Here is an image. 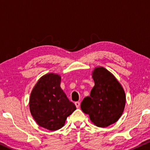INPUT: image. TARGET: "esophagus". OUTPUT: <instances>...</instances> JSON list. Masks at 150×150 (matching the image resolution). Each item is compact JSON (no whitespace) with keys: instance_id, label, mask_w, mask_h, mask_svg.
Listing matches in <instances>:
<instances>
[{"instance_id":"34e87169","label":"esophagus","mask_w":150,"mask_h":150,"mask_svg":"<svg viewBox=\"0 0 150 150\" xmlns=\"http://www.w3.org/2000/svg\"><path fill=\"white\" fill-rule=\"evenodd\" d=\"M75 105L76 106V108H79L80 105H81V103L79 102H75Z\"/></svg>"}]
</instances>
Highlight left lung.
<instances>
[{
	"label": "left lung",
	"mask_w": 150,
	"mask_h": 150,
	"mask_svg": "<svg viewBox=\"0 0 150 150\" xmlns=\"http://www.w3.org/2000/svg\"><path fill=\"white\" fill-rule=\"evenodd\" d=\"M95 85L89 96L84 98L81 108L98 127L104 128L118 121L124 112L126 94L115 76L103 67L92 71Z\"/></svg>",
	"instance_id": "1"
}]
</instances>
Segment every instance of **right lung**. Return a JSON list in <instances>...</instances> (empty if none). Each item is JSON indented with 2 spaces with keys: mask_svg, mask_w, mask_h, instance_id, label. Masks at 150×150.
<instances>
[{
  "mask_svg": "<svg viewBox=\"0 0 150 150\" xmlns=\"http://www.w3.org/2000/svg\"><path fill=\"white\" fill-rule=\"evenodd\" d=\"M61 76L46 74L34 86L29 98L30 113L39 126L51 131L64 126L67 117L76 109L61 88Z\"/></svg>",
  "mask_w": 150,
  "mask_h": 150,
  "instance_id": "obj_1",
  "label": "right lung"
}]
</instances>
